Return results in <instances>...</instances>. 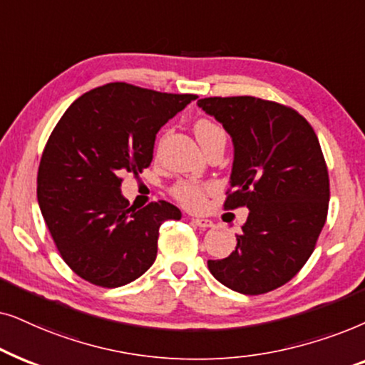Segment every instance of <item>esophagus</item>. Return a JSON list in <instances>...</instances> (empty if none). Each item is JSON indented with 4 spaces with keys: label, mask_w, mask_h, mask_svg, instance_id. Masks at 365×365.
Instances as JSON below:
<instances>
[{
    "label": "esophagus",
    "mask_w": 365,
    "mask_h": 365,
    "mask_svg": "<svg viewBox=\"0 0 365 365\" xmlns=\"http://www.w3.org/2000/svg\"><path fill=\"white\" fill-rule=\"evenodd\" d=\"M193 225L200 227V228H210L213 227V222L208 220V218H192Z\"/></svg>",
    "instance_id": "34e87169"
}]
</instances>
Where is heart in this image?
Here are the masks:
<instances>
[{
  "label": "heart",
  "mask_w": 365,
  "mask_h": 365,
  "mask_svg": "<svg viewBox=\"0 0 365 365\" xmlns=\"http://www.w3.org/2000/svg\"><path fill=\"white\" fill-rule=\"evenodd\" d=\"M193 130H195L197 140L200 142L203 150H205L210 143L215 142V140L225 138V133H223L220 126L205 118L198 120L195 126H193ZM212 183L195 182V180H183V182H178L177 185L172 188V195L180 205L188 208V210H202L207 203V195L212 193Z\"/></svg>",
  "instance_id": "b5f03b06"
}]
</instances>
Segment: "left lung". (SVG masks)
Returning <instances> with one entry per match:
<instances>
[{
  "mask_svg": "<svg viewBox=\"0 0 365 365\" xmlns=\"http://www.w3.org/2000/svg\"><path fill=\"white\" fill-rule=\"evenodd\" d=\"M197 105L232 137L225 208H249L235 250L208 260V270L235 292H270L302 269L327 218L329 173L317 135L302 115L275 101L212 96Z\"/></svg>",
  "mask_w": 365,
  "mask_h": 365,
  "instance_id": "8db88e82",
  "label": "left lung"
}]
</instances>
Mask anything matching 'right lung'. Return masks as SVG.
Wrapping results in <instances>:
<instances>
[{
    "mask_svg": "<svg viewBox=\"0 0 365 365\" xmlns=\"http://www.w3.org/2000/svg\"><path fill=\"white\" fill-rule=\"evenodd\" d=\"M197 95L108 83L73 101L38 168V203L66 265L100 287H121L157 259L160 225L182 212L158 200L137 210L121 177L142 173L158 130Z\"/></svg>",
    "mask_w": 365,
    "mask_h": 365,
    "instance_id": "add662e5",
    "label": "right lung"
}]
</instances>
